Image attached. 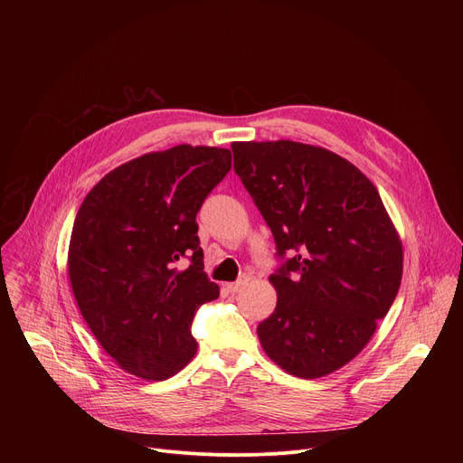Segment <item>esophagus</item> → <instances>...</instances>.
Listing matches in <instances>:
<instances>
[{
  "label": "esophagus",
  "mask_w": 463,
  "mask_h": 463,
  "mask_svg": "<svg viewBox=\"0 0 463 463\" xmlns=\"http://www.w3.org/2000/svg\"><path fill=\"white\" fill-rule=\"evenodd\" d=\"M247 282H249V279H240V280H236V282H232V284H227V289L231 291V293H240L245 286H247Z\"/></svg>",
  "instance_id": "1"
}]
</instances>
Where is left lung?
<instances>
[{
  "mask_svg": "<svg viewBox=\"0 0 463 463\" xmlns=\"http://www.w3.org/2000/svg\"><path fill=\"white\" fill-rule=\"evenodd\" d=\"M234 172L269 225L277 307L256 327L282 370L317 379L372 339L402 286L403 245L377 188L350 161L295 141L232 143Z\"/></svg>",
  "mask_w": 463,
  "mask_h": 463,
  "instance_id": "1",
  "label": "left lung"
}]
</instances>
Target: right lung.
<instances>
[{"label": "right lung", "instance_id": "1", "mask_svg": "<svg viewBox=\"0 0 463 463\" xmlns=\"http://www.w3.org/2000/svg\"><path fill=\"white\" fill-rule=\"evenodd\" d=\"M231 170V150L179 145L106 174L82 202L68 252L79 309L113 361L165 381L195 355V311L220 297L203 271L195 214ZM188 257L189 268L176 269Z\"/></svg>", "mask_w": 463, "mask_h": 463}]
</instances>
